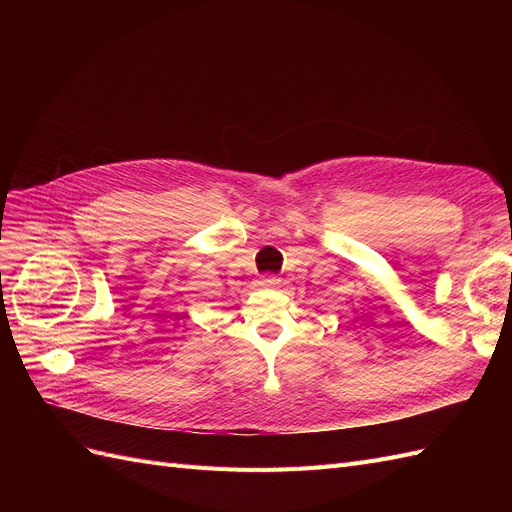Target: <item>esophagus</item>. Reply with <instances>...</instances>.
<instances>
[{
  "mask_svg": "<svg viewBox=\"0 0 512 512\" xmlns=\"http://www.w3.org/2000/svg\"><path fill=\"white\" fill-rule=\"evenodd\" d=\"M258 284H260V286H267V288H275V286H280V277H275V275H262Z\"/></svg>",
  "mask_w": 512,
  "mask_h": 512,
  "instance_id": "obj_1",
  "label": "esophagus"
}]
</instances>
